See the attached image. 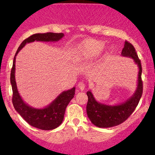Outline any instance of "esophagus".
<instances>
[{"label": "esophagus", "mask_w": 155, "mask_h": 155, "mask_svg": "<svg viewBox=\"0 0 155 155\" xmlns=\"http://www.w3.org/2000/svg\"><path fill=\"white\" fill-rule=\"evenodd\" d=\"M78 87L79 88L80 90L83 91L84 90V88H85V84H84L83 82H80V83L78 84Z\"/></svg>", "instance_id": "1"}]
</instances>
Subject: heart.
Instances as JSON below:
<instances>
[{
    "label": "heart",
    "mask_w": 155,
    "mask_h": 155,
    "mask_svg": "<svg viewBox=\"0 0 155 155\" xmlns=\"http://www.w3.org/2000/svg\"><path fill=\"white\" fill-rule=\"evenodd\" d=\"M105 44L93 39H87L74 48L71 58L75 62H82L97 58L103 51Z\"/></svg>",
    "instance_id": "1"
}]
</instances>
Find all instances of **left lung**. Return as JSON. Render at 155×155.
Returning a JSON list of instances; mask_svg holds the SVG:
<instances>
[{"label": "left lung", "mask_w": 155, "mask_h": 155, "mask_svg": "<svg viewBox=\"0 0 155 155\" xmlns=\"http://www.w3.org/2000/svg\"><path fill=\"white\" fill-rule=\"evenodd\" d=\"M121 56L132 58L138 68L137 87L135 92L124 102L116 105H109L97 101L92 90L87 92L88 101L87 114L92 124L99 128H111L124 122L130 116L138 104L143 94V82L141 80L142 66L140 61L130 43L125 41Z\"/></svg>", "instance_id": "8db88e82"}]
</instances>
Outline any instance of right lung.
Segmentation results:
<instances>
[{"mask_svg": "<svg viewBox=\"0 0 155 155\" xmlns=\"http://www.w3.org/2000/svg\"><path fill=\"white\" fill-rule=\"evenodd\" d=\"M64 37L63 33L48 32L35 34L25 39L19 46L14 57L10 73V83L12 89V104L15 109L30 126L38 129L49 130L56 128L62 124L68 104L75 95V87L63 91L49 104L44 108H35L23 100L17 87L15 80V60L19 51L29 43L34 41L57 42Z\"/></svg>", "mask_w": 155, "mask_h": 155, "instance_id": "1", "label": "right lung"}]
</instances>
